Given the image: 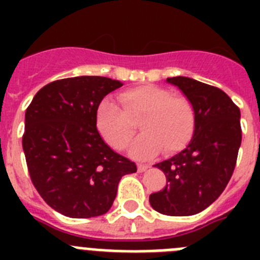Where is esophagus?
<instances>
[{"instance_id": "34e87169", "label": "esophagus", "mask_w": 260, "mask_h": 260, "mask_svg": "<svg viewBox=\"0 0 260 260\" xmlns=\"http://www.w3.org/2000/svg\"><path fill=\"white\" fill-rule=\"evenodd\" d=\"M148 168H150V167H148V165L138 164V172H141V173H142V172H146L147 169H148Z\"/></svg>"}]
</instances>
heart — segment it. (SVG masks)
<instances>
[{
	"label": "heart",
	"mask_w": 260,
	"mask_h": 260,
	"mask_svg": "<svg viewBox=\"0 0 260 260\" xmlns=\"http://www.w3.org/2000/svg\"><path fill=\"white\" fill-rule=\"evenodd\" d=\"M122 109L113 100H103L96 110V127L108 144L123 150L139 122L143 134L135 139L130 155L147 160L157 155L178 152L190 142L195 127L191 103L173 96L169 89L153 84L128 88L119 95Z\"/></svg>",
	"instance_id": "1"
}]
</instances>
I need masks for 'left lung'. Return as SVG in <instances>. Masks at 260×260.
I'll use <instances>...</instances> for the list:
<instances>
[{"label": "left lung", "mask_w": 260, "mask_h": 260, "mask_svg": "<svg viewBox=\"0 0 260 260\" xmlns=\"http://www.w3.org/2000/svg\"><path fill=\"white\" fill-rule=\"evenodd\" d=\"M191 103L195 127L185 150L155 164L167 186L150 195L168 216H191L211 206L228 185L241 146V112L224 91L187 77L168 78Z\"/></svg>", "instance_id": "1"}]
</instances>
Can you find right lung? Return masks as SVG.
Wrapping results in <instances>:
<instances>
[{
  "mask_svg": "<svg viewBox=\"0 0 260 260\" xmlns=\"http://www.w3.org/2000/svg\"><path fill=\"white\" fill-rule=\"evenodd\" d=\"M122 86L105 77H74L47 84L24 117L23 151L29 177L53 210L74 219L104 215L122 176L135 162L113 151L96 127V110Z\"/></svg>",
  "mask_w": 260,
  "mask_h": 260,
  "instance_id": "right-lung-1",
  "label": "right lung"
}]
</instances>
